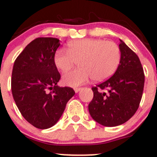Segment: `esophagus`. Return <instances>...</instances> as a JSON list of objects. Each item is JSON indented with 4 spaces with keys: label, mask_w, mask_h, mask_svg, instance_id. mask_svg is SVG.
<instances>
[{
    "label": "esophagus",
    "mask_w": 157,
    "mask_h": 157,
    "mask_svg": "<svg viewBox=\"0 0 157 157\" xmlns=\"http://www.w3.org/2000/svg\"><path fill=\"white\" fill-rule=\"evenodd\" d=\"M81 89H82V88H80V87H75V88H74V90H75V93H78Z\"/></svg>",
    "instance_id": "obj_1"
}]
</instances>
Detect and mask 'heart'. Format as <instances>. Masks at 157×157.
<instances>
[{
    "label": "heart",
    "mask_w": 157,
    "mask_h": 157,
    "mask_svg": "<svg viewBox=\"0 0 157 157\" xmlns=\"http://www.w3.org/2000/svg\"><path fill=\"white\" fill-rule=\"evenodd\" d=\"M121 59L120 47L115 43L101 39H83L71 42L68 49H59L54 63L62 72L69 71L75 62L79 67L65 74L63 82L68 86H78L92 77L101 82L111 77Z\"/></svg>",
    "instance_id": "heart-1"
}]
</instances>
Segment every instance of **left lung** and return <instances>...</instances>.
<instances>
[{
  "instance_id": "obj_1",
  "label": "left lung",
  "mask_w": 157,
  "mask_h": 157,
  "mask_svg": "<svg viewBox=\"0 0 157 157\" xmlns=\"http://www.w3.org/2000/svg\"><path fill=\"white\" fill-rule=\"evenodd\" d=\"M119 47L121 59L117 71L91 88L94 97L88 105L91 117L105 127L118 126L131 118L144 91L145 76L139 57L122 40Z\"/></svg>"
}]
</instances>
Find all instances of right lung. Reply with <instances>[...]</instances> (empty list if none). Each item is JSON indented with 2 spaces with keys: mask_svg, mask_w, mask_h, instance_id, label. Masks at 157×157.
<instances>
[{
  "mask_svg": "<svg viewBox=\"0 0 157 157\" xmlns=\"http://www.w3.org/2000/svg\"><path fill=\"white\" fill-rule=\"evenodd\" d=\"M59 40L38 37L17 57L11 77L13 99L23 117L39 129L57 123L75 94L70 87H59L61 75L54 63Z\"/></svg>",
  "mask_w": 157,
  "mask_h": 157,
  "instance_id": "add662e5",
  "label": "right lung"
}]
</instances>
